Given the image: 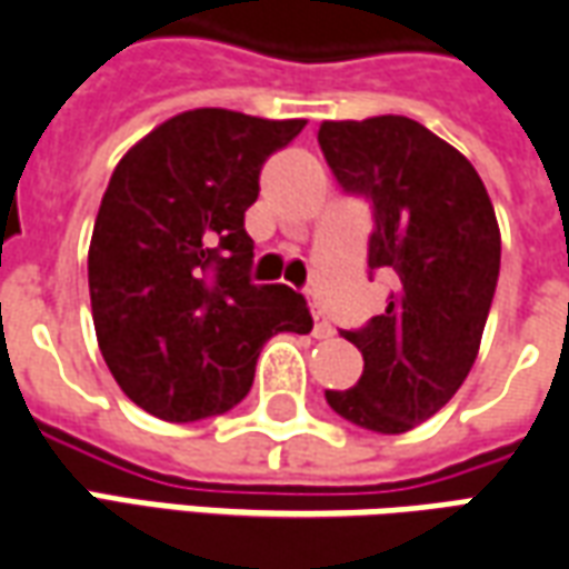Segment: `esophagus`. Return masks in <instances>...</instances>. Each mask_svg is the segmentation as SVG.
I'll return each instance as SVG.
<instances>
[{"mask_svg": "<svg viewBox=\"0 0 569 569\" xmlns=\"http://www.w3.org/2000/svg\"><path fill=\"white\" fill-rule=\"evenodd\" d=\"M335 335V326L329 322V317H326V310H313V338H332Z\"/></svg>", "mask_w": 569, "mask_h": 569, "instance_id": "esophagus-1", "label": "esophagus"}]
</instances>
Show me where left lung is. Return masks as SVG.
<instances>
[{"label": "left lung", "mask_w": 569, "mask_h": 569, "mask_svg": "<svg viewBox=\"0 0 569 569\" xmlns=\"http://www.w3.org/2000/svg\"><path fill=\"white\" fill-rule=\"evenodd\" d=\"M322 158L371 207L369 273H393L387 310L345 338L362 353L335 415L381 436L448 406L476 362L500 277V228L476 167L406 116L322 121Z\"/></svg>", "instance_id": "1"}]
</instances>
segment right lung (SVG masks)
<instances>
[{
	"mask_svg": "<svg viewBox=\"0 0 569 569\" xmlns=\"http://www.w3.org/2000/svg\"><path fill=\"white\" fill-rule=\"evenodd\" d=\"M301 128L194 109L151 130L109 179L88 252L93 329L118 387L154 418L231 411L261 345L310 332L301 292L252 283L243 228L261 167Z\"/></svg>",
	"mask_w": 569,
	"mask_h": 569,
	"instance_id": "right-lung-1",
	"label": "right lung"
}]
</instances>
